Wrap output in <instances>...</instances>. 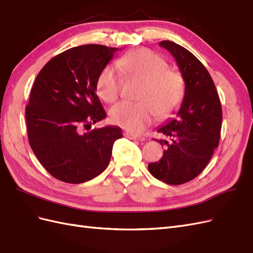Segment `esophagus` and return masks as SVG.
Listing matches in <instances>:
<instances>
[{"label":"esophagus","instance_id":"obj_1","mask_svg":"<svg viewBox=\"0 0 253 253\" xmlns=\"http://www.w3.org/2000/svg\"><path fill=\"white\" fill-rule=\"evenodd\" d=\"M125 135H126L128 139H130V140H138V141H144L145 140V137H143V135H141V134H138V133L126 132Z\"/></svg>","mask_w":253,"mask_h":253}]
</instances>
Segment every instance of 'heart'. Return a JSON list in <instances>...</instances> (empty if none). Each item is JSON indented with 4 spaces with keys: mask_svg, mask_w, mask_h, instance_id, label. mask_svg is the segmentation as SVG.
I'll return each instance as SVG.
<instances>
[{
    "mask_svg": "<svg viewBox=\"0 0 253 253\" xmlns=\"http://www.w3.org/2000/svg\"><path fill=\"white\" fill-rule=\"evenodd\" d=\"M123 74L142 81L139 102L121 101L110 110L113 124L127 130L139 132L150 125L156 114L164 119L179 107L185 94L182 75L170 69L163 56L148 49L127 52L118 61ZM97 94L105 102L119 97L121 80L113 66H107L100 73L96 84Z\"/></svg>",
    "mask_w": 253,
    "mask_h": 253,
    "instance_id": "1",
    "label": "heart"
}]
</instances>
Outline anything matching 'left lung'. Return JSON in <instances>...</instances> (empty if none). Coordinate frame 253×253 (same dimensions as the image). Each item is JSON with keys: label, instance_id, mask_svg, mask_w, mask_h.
<instances>
[{"label": "left lung", "instance_id": "obj_1", "mask_svg": "<svg viewBox=\"0 0 253 253\" xmlns=\"http://www.w3.org/2000/svg\"><path fill=\"white\" fill-rule=\"evenodd\" d=\"M159 46L176 60L185 80V95L176 118L157 130L170 141L155 140L167 148L163 158L148 165V171L166 184L182 185L209 165L219 144L222 109L210 73L190 51L170 41Z\"/></svg>", "mask_w": 253, "mask_h": 253}]
</instances>
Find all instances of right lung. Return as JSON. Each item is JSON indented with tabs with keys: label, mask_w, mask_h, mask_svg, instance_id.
<instances>
[{
	"label": "right lung",
	"mask_w": 253,
	"mask_h": 253,
	"mask_svg": "<svg viewBox=\"0 0 253 253\" xmlns=\"http://www.w3.org/2000/svg\"><path fill=\"white\" fill-rule=\"evenodd\" d=\"M119 48L84 44L52 57L40 71L25 108L28 138L40 163L53 177L80 184L99 175L111 159L118 126L80 133L103 120L96 94L101 71Z\"/></svg>",
	"instance_id": "right-lung-1"
}]
</instances>
